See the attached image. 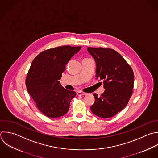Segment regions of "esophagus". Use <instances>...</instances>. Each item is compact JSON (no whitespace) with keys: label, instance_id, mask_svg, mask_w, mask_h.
<instances>
[{"label":"esophagus","instance_id":"1","mask_svg":"<svg viewBox=\"0 0 158 158\" xmlns=\"http://www.w3.org/2000/svg\"><path fill=\"white\" fill-rule=\"evenodd\" d=\"M77 95L78 96H84V95H86V93H84L83 91H79L77 92Z\"/></svg>","mask_w":158,"mask_h":158}]
</instances>
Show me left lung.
Instances as JSON below:
<instances>
[{
  "instance_id": "1",
  "label": "left lung",
  "mask_w": 158,
  "mask_h": 158,
  "mask_svg": "<svg viewBox=\"0 0 158 158\" xmlns=\"http://www.w3.org/2000/svg\"><path fill=\"white\" fill-rule=\"evenodd\" d=\"M96 65V77L104 83V92L93 94L92 112L102 118H110L123 109L132 95L134 73L131 67L117 51L109 48H88Z\"/></svg>"
}]
</instances>
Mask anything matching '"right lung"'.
<instances>
[{"label": "right lung", "instance_id": "right-lung-1", "mask_svg": "<svg viewBox=\"0 0 158 158\" xmlns=\"http://www.w3.org/2000/svg\"><path fill=\"white\" fill-rule=\"evenodd\" d=\"M81 46H60L43 51L33 60L26 86L38 109L46 116L57 118L65 115L75 96L73 91L62 86L59 80L70 59Z\"/></svg>", "mask_w": 158, "mask_h": 158}]
</instances>
